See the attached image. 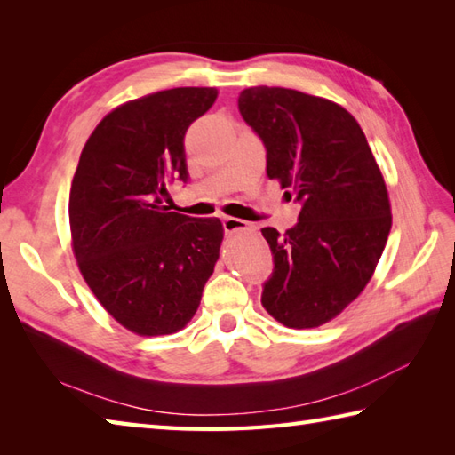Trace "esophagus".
Wrapping results in <instances>:
<instances>
[{"label":"esophagus","instance_id":"esophagus-1","mask_svg":"<svg viewBox=\"0 0 455 455\" xmlns=\"http://www.w3.org/2000/svg\"><path fill=\"white\" fill-rule=\"evenodd\" d=\"M222 227H225V233H238V230H250V225L243 219L236 217H225L222 219Z\"/></svg>","mask_w":455,"mask_h":455}]
</instances>
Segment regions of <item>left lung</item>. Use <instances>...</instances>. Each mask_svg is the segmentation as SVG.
I'll return each mask as SVG.
<instances>
[{"instance_id":"obj_1","label":"left lung","mask_w":455,"mask_h":455,"mask_svg":"<svg viewBox=\"0 0 455 455\" xmlns=\"http://www.w3.org/2000/svg\"><path fill=\"white\" fill-rule=\"evenodd\" d=\"M238 109L267 150V178L303 205L285 235L262 228L275 264L262 305L287 328L326 324L370 283L387 244L383 173L352 113L331 100L258 85Z\"/></svg>"}]
</instances>
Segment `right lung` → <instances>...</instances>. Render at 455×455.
Listing matches in <instances>:
<instances>
[{
	"mask_svg": "<svg viewBox=\"0 0 455 455\" xmlns=\"http://www.w3.org/2000/svg\"><path fill=\"white\" fill-rule=\"evenodd\" d=\"M217 95L173 88L123 103L80 154L68 203L76 262L105 311L139 336L181 331L215 272L222 222L168 211L162 197L188 181L183 137Z\"/></svg>",
	"mask_w": 455,
	"mask_h": 455,
	"instance_id": "add662e5",
	"label": "right lung"
}]
</instances>
